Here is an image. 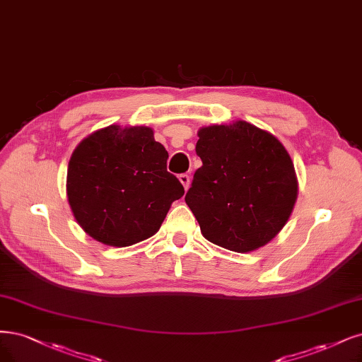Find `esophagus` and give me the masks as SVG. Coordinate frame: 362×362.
<instances>
[{
    "label": "esophagus",
    "instance_id": "esophagus-1",
    "mask_svg": "<svg viewBox=\"0 0 362 362\" xmlns=\"http://www.w3.org/2000/svg\"><path fill=\"white\" fill-rule=\"evenodd\" d=\"M180 181H181V184L184 185V189L189 190V187H190V177L187 175V173H181V175H180Z\"/></svg>",
    "mask_w": 362,
    "mask_h": 362
}]
</instances>
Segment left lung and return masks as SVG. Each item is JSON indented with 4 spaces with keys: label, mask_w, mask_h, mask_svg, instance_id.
<instances>
[{
    "label": "left lung",
    "mask_w": 362,
    "mask_h": 362,
    "mask_svg": "<svg viewBox=\"0 0 362 362\" xmlns=\"http://www.w3.org/2000/svg\"><path fill=\"white\" fill-rule=\"evenodd\" d=\"M185 204L208 241L236 253L268 244L289 220L298 181L291 156L271 133L245 121L202 127Z\"/></svg>",
    "instance_id": "left-lung-1"
}]
</instances>
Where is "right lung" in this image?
Here are the masks:
<instances>
[{"label":"right lung","mask_w":362,"mask_h":362,"mask_svg":"<svg viewBox=\"0 0 362 362\" xmlns=\"http://www.w3.org/2000/svg\"><path fill=\"white\" fill-rule=\"evenodd\" d=\"M168 151L145 126H109L85 138L67 169V197L79 226L98 243L127 247L153 236L184 187Z\"/></svg>","instance_id":"1"}]
</instances>
